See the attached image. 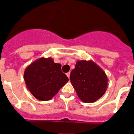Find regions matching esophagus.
Returning a JSON list of instances; mask_svg holds the SVG:
<instances>
[{
	"instance_id": "esophagus-1",
	"label": "esophagus",
	"mask_w": 134,
	"mask_h": 134,
	"mask_svg": "<svg viewBox=\"0 0 134 134\" xmlns=\"http://www.w3.org/2000/svg\"><path fill=\"white\" fill-rule=\"evenodd\" d=\"M66 75H67V77H69H69H70V72L67 73V74H66Z\"/></svg>"
}]
</instances>
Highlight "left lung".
<instances>
[{"mask_svg": "<svg viewBox=\"0 0 134 134\" xmlns=\"http://www.w3.org/2000/svg\"><path fill=\"white\" fill-rule=\"evenodd\" d=\"M70 80L78 97L85 103L96 102L108 88V80L105 71L93 60H77Z\"/></svg>", "mask_w": 134, "mask_h": 134, "instance_id": "1", "label": "left lung"}]
</instances>
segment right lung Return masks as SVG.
Wrapping results in <instances>:
<instances>
[{
  "label": "right lung",
  "mask_w": 134,
  "mask_h": 134,
  "mask_svg": "<svg viewBox=\"0 0 134 134\" xmlns=\"http://www.w3.org/2000/svg\"><path fill=\"white\" fill-rule=\"evenodd\" d=\"M24 79L27 89L37 99L50 100L69 81L61 71V65L51 57L38 58L26 68Z\"/></svg>",
  "instance_id": "add662e5"
}]
</instances>
